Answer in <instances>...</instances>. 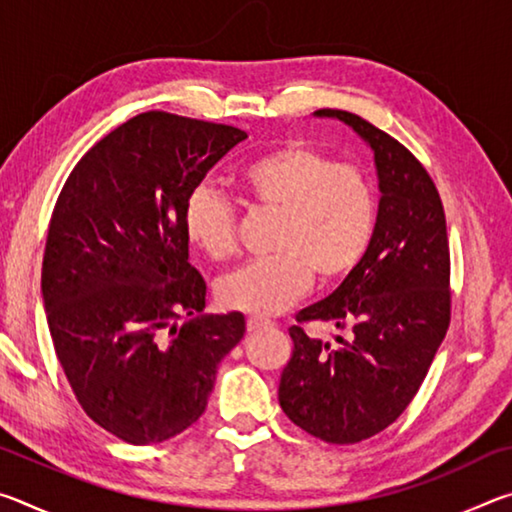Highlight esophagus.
<instances>
[{"instance_id": "34e87169", "label": "esophagus", "mask_w": 512, "mask_h": 512, "mask_svg": "<svg viewBox=\"0 0 512 512\" xmlns=\"http://www.w3.org/2000/svg\"><path fill=\"white\" fill-rule=\"evenodd\" d=\"M268 325H271V323H268V320L255 318V316H250V318L246 320V327H248L250 334H255V332H259V329H264V327H268Z\"/></svg>"}]
</instances>
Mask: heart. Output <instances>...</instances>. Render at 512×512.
<instances>
[{
  "instance_id": "obj_1",
  "label": "heart",
  "mask_w": 512,
  "mask_h": 512,
  "mask_svg": "<svg viewBox=\"0 0 512 512\" xmlns=\"http://www.w3.org/2000/svg\"><path fill=\"white\" fill-rule=\"evenodd\" d=\"M237 189L255 210L275 212L271 248L223 277V307L255 318L289 309L311 287L350 275L368 253L377 225V198L370 178L348 162L289 142L239 169ZM185 235L196 250L223 262L237 250V210L219 189L201 185L185 201Z\"/></svg>"
}]
</instances>
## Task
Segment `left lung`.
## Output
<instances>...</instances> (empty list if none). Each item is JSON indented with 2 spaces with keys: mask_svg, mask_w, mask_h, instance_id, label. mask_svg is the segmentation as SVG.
Here are the masks:
<instances>
[{
  "mask_svg": "<svg viewBox=\"0 0 512 512\" xmlns=\"http://www.w3.org/2000/svg\"><path fill=\"white\" fill-rule=\"evenodd\" d=\"M314 115L343 121L370 146L381 198L359 266L289 329L293 354L277 395L300 429L352 445L400 418L445 339L452 316L447 223L436 185L406 146L352 112ZM305 322H329L351 336L329 346L309 337Z\"/></svg>",
  "mask_w": 512,
  "mask_h": 512,
  "instance_id": "1",
  "label": "left lung"
}]
</instances>
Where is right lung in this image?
<instances>
[{
    "label": "right lung",
    "instance_id": "right-lung-1",
    "mask_svg": "<svg viewBox=\"0 0 512 512\" xmlns=\"http://www.w3.org/2000/svg\"><path fill=\"white\" fill-rule=\"evenodd\" d=\"M246 137L142 112L94 144L60 189L42 259L51 341L83 411L124 443L192 427L216 366L244 339V314H203L207 287L189 264L183 212Z\"/></svg>",
    "mask_w": 512,
    "mask_h": 512
}]
</instances>
